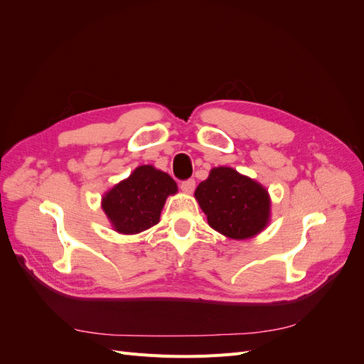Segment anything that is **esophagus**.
I'll return each mask as SVG.
<instances>
[{
	"mask_svg": "<svg viewBox=\"0 0 364 364\" xmlns=\"http://www.w3.org/2000/svg\"><path fill=\"white\" fill-rule=\"evenodd\" d=\"M194 188H196V181H194V179L183 181V182L181 183V190H182L183 193H186V194H191V193L194 191Z\"/></svg>",
	"mask_w": 364,
	"mask_h": 364,
	"instance_id": "esophagus-1",
	"label": "esophagus"
}]
</instances>
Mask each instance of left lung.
Listing matches in <instances>:
<instances>
[{"instance_id":"obj_1","label":"left lung","mask_w":364,"mask_h":364,"mask_svg":"<svg viewBox=\"0 0 364 364\" xmlns=\"http://www.w3.org/2000/svg\"><path fill=\"white\" fill-rule=\"evenodd\" d=\"M208 223L228 238L255 237L270 220V197L258 182L230 167H215L194 193Z\"/></svg>"}]
</instances>
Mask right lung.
Instances as JSON below:
<instances>
[{"mask_svg": "<svg viewBox=\"0 0 364 364\" xmlns=\"http://www.w3.org/2000/svg\"><path fill=\"white\" fill-rule=\"evenodd\" d=\"M176 193L178 185L170 174L153 165H139L103 196L102 208L117 232L139 234L159 223L165 200Z\"/></svg>", "mask_w": 364, "mask_h": 364, "instance_id": "right-lung-1", "label": "right lung"}]
</instances>
